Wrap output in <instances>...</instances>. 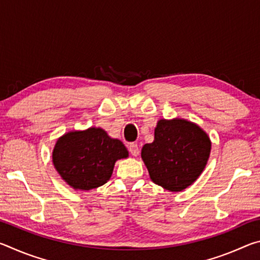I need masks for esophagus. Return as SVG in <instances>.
Segmentation results:
<instances>
[{"label":"esophagus","mask_w":260,"mask_h":260,"mask_svg":"<svg viewBox=\"0 0 260 260\" xmlns=\"http://www.w3.org/2000/svg\"><path fill=\"white\" fill-rule=\"evenodd\" d=\"M128 150H129V152L132 153V156H134V157H138V156H139L140 150H139L138 144H135V143H132V144H129Z\"/></svg>","instance_id":"34e87169"}]
</instances>
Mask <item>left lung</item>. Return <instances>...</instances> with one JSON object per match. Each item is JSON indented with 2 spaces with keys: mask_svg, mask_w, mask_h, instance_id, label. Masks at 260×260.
Instances as JSON below:
<instances>
[{
  "mask_svg": "<svg viewBox=\"0 0 260 260\" xmlns=\"http://www.w3.org/2000/svg\"><path fill=\"white\" fill-rule=\"evenodd\" d=\"M211 140L206 132L182 118L159 119L153 142L144 144L141 157L152 182L178 192L199 179L208 164Z\"/></svg>",
  "mask_w": 260,
  "mask_h": 260,
  "instance_id": "obj_1",
  "label": "left lung"
}]
</instances>
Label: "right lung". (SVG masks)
<instances>
[{
  "instance_id": "obj_1",
  "label": "right lung",
  "mask_w": 260,
  "mask_h": 260,
  "mask_svg": "<svg viewBox=\"0 0 260 260\" xmlns=\"http://www.w3.org/2000/svg\"><path fill=\"white\" fill-rule=\"evenodd\" d=\"M128 157L124 143L101 127L70 131L57 139L52 164L60 178L74 190L88 191L111 178L117 160Z\"/></svg>"
}]
</instances>
